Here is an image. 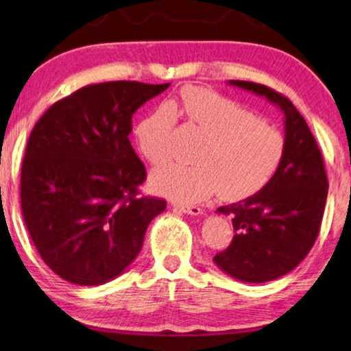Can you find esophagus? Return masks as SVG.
I'll return each instance as SVG.
<instances>
[{
	"mask_svg": "<svg viewBox=\"0 0 351 351\" xmlns=\"http://www.w3.org/2000/svg\"><path fill=\"white\" fill-rule=\"evenodd\" d=\"M180 208V210H184L185 214H190V215H199V214H203V209L199 208V206H179Z\"/></svg>",
	"mask_w": 351,
	"mask_h": 351,
	"instance_id": "esophagus-1",
	"label": "esophagus"
}]
</instances>
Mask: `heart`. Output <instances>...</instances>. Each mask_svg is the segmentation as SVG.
<instances>
[{
	"label": "heart",
	"instance_id": "b5f03b06",
	"mask_svg": "<svg viewBox=\"0 0 351 351\" xmlns=\"http://www.w3.org/2000/svg\"><path fill=\"white\" fill-rule=\"evenodd\" d=\"M179 110L206 136L196 152L198 165L172 162L153 174L160 193L179 203H198L219 191L227 201L257 195L280 171L286 138L276 128L225 95L203 88H185ZM176 105H162L138 123V150L153 166L171 158Z\"/></svg>",
	"mask_w": 351,
	"mask_h": 351
}]
</instances>
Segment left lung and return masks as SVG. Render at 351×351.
<instances>
[{
	"mask_svg": "<svg viewBox=\"0 0 351 351\" xmlns=\"http://www.w3.org/2000/svg\"><path fill=\"white\" fill-rule=\"evenodd\" d=\"M230 83L280 105L286 117L285 160L273 180L251 198L217 209L233 217L234 237L214 262L239 281L265 282L289 273L315 244L328 198V176L308 124L286 95L252 81Z\"/></svg>",
	"mask_w": 351,
	"mask_h": 351,
	"instance_id": "obj_1",
	"label": "left lung"
}]
</instances>
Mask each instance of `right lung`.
I'll use <instances>...</instances> for the list:
<instances>
[{"mask_svg": "<svg viewBox=\"0 0 351 351\" xmlns=\"http://www.w3.org/2000/svg\"><path fill=\"white\" fill-rule=\"evenodd\" d=\"M169 83L107 81L57 100L28 137L21 208L52 271L80 286L117 278L141 252L166 199L142 195L147 169L129 142L136 110Z\"/></svg>", "mask_w": 351, "mask_h": 351, "instance_id": "right-lung-1", "label": "right lung"}]
</instances>
